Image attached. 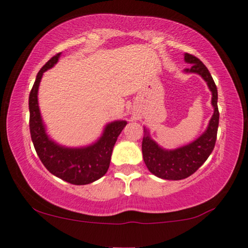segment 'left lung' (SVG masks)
<instances>
[{
  "instance_id": "1",
  "label": "left lung",
  "mask_w": 248,
  "mask_h": 248,
  "mask_svg": "<svg viewBox=\"0 0 248 248\" xmlns=\"http://www.w3.org/2000/svg\"><path fill=\"white\" fill-rule=\"evenodd\" d=\"M184 59L186 63L191 64V67L185 69V72L200 74L211 90V103L215 108V113L209 122L208 128L201 137L192 143L175 150H166L160 148L150 138L147 130H144L145 135L142 141V155L145 165L157 177L171 181L187 178L204 164L215 148L219 125L218 90L211 74L198 57L186 53Z\"/></svg>"
}]
</instances>
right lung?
<instances>
[{
    "mask_svg": "<svg viewBox=\"0 0 248 248\" xmlns=\"http://www.w3.org/2000/svg\"><path fill=\"white\" fill-rule=\"evenodd\" d=\"M61 53L53 56L37 74L29 94V128L35 150L47 170L74 185L90 184L106 174L113 148L127 123L115 121L107 124L99 140L83 148H65L50 140L46 134L38 106V88L43 73L53 67Z\"/></svg>",
    "mask_w": 248,
    "mask_h": 248,
    "instance_id": "obj_1",
    "label": "right lung"
}]
</instances>
